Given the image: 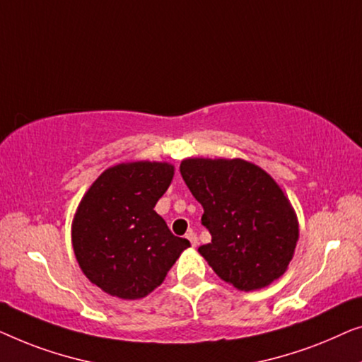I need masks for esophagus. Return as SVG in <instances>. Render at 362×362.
Here are the masks:
<instances>
[{"label": "esophagus", "mask_w": 362, "mask_h": 362, "mask_svg": "<svg viewBox=\"0 0 362 362\" xmlns=\"http://www.w3.org/2000/svg\"><path fill=\"white\" fill-rule=\"evenodd\" d=\"M187 239H188V241H190V244H192L193 247L198 246V238H197V234L193 233V231H188L187 233Z\"/></svg>", "instance_id": "obj_1"}]
</instances>
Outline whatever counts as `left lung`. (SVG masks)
<instances>
[{
  "mask_svg": "<svg viewBox=\"0 0 362 362\" xmlns=\"http://www.w3.org/2000/svg\"><path fill=\"white\" fill-rule=\"evenodd\" d=\"M180 174L203 206L211 243L198 247L223 281L251 292L287 271L298 221L282 188L243 159H185Z\"/></svg>",
  "mask_w": 362,
  "mask_h": 362,
  "instance_id": "1",
  "label": "left lung"
}]
</instances>
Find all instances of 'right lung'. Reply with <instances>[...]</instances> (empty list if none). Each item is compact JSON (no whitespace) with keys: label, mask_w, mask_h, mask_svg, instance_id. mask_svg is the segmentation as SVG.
Segmentation results:
<instances>
[{"label":"right lung","mask_w":362,"mask_h":362,"mask_svg":"<svg viewBox=\"0 0 362 362\" xmlns=\"http://www.w3.org/2000/svg\"><path fill=\"white\" fill-rule=\"evenodd\" d=\"M172 177L174 165L167 162L118 164L81 198L72 223L74 252L88 281L103 292L124 300L146 297L190 246L154 210Z\"/></svg>","instance_id":"right-lung-1"}]
</instances>
